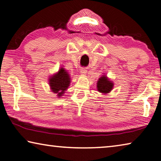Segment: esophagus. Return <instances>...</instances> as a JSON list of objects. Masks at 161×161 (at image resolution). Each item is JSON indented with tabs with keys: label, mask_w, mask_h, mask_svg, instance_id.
<instances>
[{
	"label": "esophagus",
	"mask_w": 161,
	"mask_h": 161,
	"mask_svg": "<svg viewBox=\"0 0 161 161\" xmlns=\"http://www.w3.org/2000/svg\"><path fill=\"white\" fill-rule=\"evenodd\" d=\"M86 69H84V68H82V69H81V71H80V73L81 75H85L86 74Z\"/></svg>",
	"instance_id": "esophagus-1"
}]
</instances>
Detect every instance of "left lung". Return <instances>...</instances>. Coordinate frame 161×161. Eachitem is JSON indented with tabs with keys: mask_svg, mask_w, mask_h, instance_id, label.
Masks as SVG:
<instances>
[{
	"mask_svg": "<svg viewBox=\"0 0 161 161\" xmlns=\"http://www.w3.org/2000/svg\"><path fill=\"white\" fill-rule=\"evenodd\" d=\"M114 82L107 77V76L103 74L99 80H97V91L103 94L110 93L114 88Z\"/></svg>",
	"mask_w": 161,
	"mask_h": 161,
	"instance_id": "obj_1",
	"label": "left lung"
}]
</instances>
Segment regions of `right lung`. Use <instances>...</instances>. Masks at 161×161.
I'll use <instances>...</instances> for the list:
<instances>
[{"label": "right lung", "instance_id": "right-lung-1", "mask_svg": "<svg viewBox=\"0 0 161 161\" xmlns=\"http://www.w3.org/2000/svg\"><path fill=\"white\" fill-rule=\"evenodd\" d=\"M48 82L52 92L56 94L58 98H60L63 96L65 91L67 90L70 85V75L63 67H62L58 72L50 76Z\"/></svg>", "mask_w": 161, "mask_h": 161}]
</instances>
